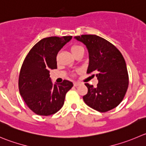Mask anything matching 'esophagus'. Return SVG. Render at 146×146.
I'll use <instances>...</instances> for the list:
<instances>
[{
  "label": "esophagus",
  "mask_w": 146,
  "mask_h": 146,
  "mask_svg": "<svg viewBox=\"0 0 146 146\" xmlns=\"http://www.w3.org/2000/svg\"><path fill=\"white\" fill-rule=\"evenodd\" d=\"M80 85V82H74V87H77V86Z\"/></svg>",
  "instance_id": "esophagus-1"
}]
</instances>
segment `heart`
Wrapping results in <instances>:
<instances>
[{
  "instance_id": "1",
  "label": "heart",
  "mask_w": 146,
  "mask_h": 146,
  "mask_svg": "<svg viewBox=\"0 0 146 146\" xmlns=\"http://www.w3.org/2000/svg\"><path fill=\"white\" fill-rule=\"evenodd\" d=\"M71 51L73 54V55L75 56V55H77V54H79L81 51H84V48L82 46H81L74 45L72 46V48H71Z\"/></svg>"
}]
</instances>
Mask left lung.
<instances>
[{"instance_id":"8db88e82","label":"left lung","mask_w":146,"mask_h":146,"mask_svg":"<svg viewBox=\"0 0 146 146\" xmlns=\"http://www.w3.org/2000/svg\"><path fill=\"white\" fill-rule=\"evenodd\" d=\"M74 38L87 47L89 54L87 73L95 74L98 80L96 87L85 84L88 92L83 96L84 102L101 112L116 108L123 100L128 87L127 66L122 54L113 44L97 35H82Z\"/></svg>"}]
</instances>
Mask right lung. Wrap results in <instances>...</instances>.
Masks as SVG:
<instances>
[{"label": "right lung", "mask_w": 146, "mask_h": 146, "mask_svg": "<svg viewBox=\"0 0 146 146\" xmlns=\"http://www.w3.org/2000/svg\"><path fill=\"white\" fill-rule=\"evenodd\" d=\"M72 36L44 38L30 50L21 69L19 92L27 106L38 115H50L59 110L73 83L51 82L49 72L57 68L56 55Z\"/></svg>", "instance_id": "obj_1"}]
</instances>
